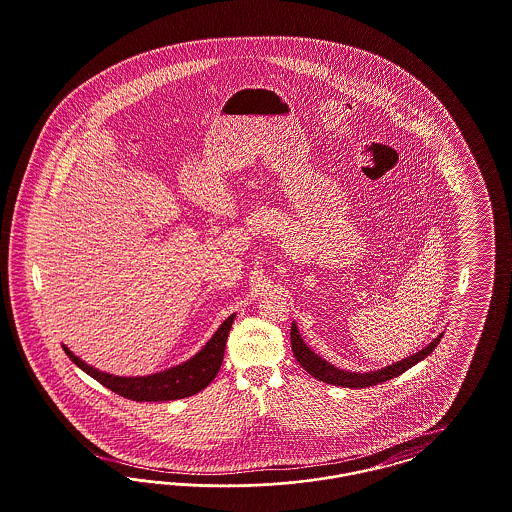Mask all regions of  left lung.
I'll list each match as a JSON object with an SVG mask.
<instances>
[{
  "mask_svg": "<svg viewBox=\"0 0 512 512\" xmlns=\"http://www.w3.org/2000/svg\"><path fill=\"white\" fill-rule=\"evenodd\" d=\"M290 336H292L293 357L297 359V363L303 366L311 376H315L317 380H322V382L332 384V386H341V388H368V386H376V384L388 382L391 378H395V376L403 374L405 370H409L416 363H420L422 359H426L438 347L439 341L443 338V334H439L436 340H432V343H428L424 349L416 351L411 357H407L403 361H397L393 365L384 366L380 370L349 372V370H341V368L330 365L328 361L318 357L315 351H311V347H307V343L301 340L295 322L292 324V334Z\"/></svg>",
  "mask_w": 512,
  "mask_h": 512,
  "instance_id": "left-lung-1",
  "label": "left lung"
}]
</instances>
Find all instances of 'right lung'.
<instances>
[{"label": "right lung", "mask_w": 512, "mask_h": 512, "mask_svg": "<svg viewBox=\"0 0 512 512\" xmlns=\"http://www.w3.org/2000/svg\"><path fill=\"white\" fill-rule=\"evenodd\" d=\"M236 315H230L219 326V330L213 334V338L203 345L199 353H195L192 359H188L182 365L172 366L169 370L155 372L149 376H113L107 372H101L94 366L86 365L82 359H78L73 351L63 345L65 353L74 365L82 368L86 374H90L99 384L115 391L132 401H172V399H184L195 395L197 391L205 390L213 378L219 374L222 359H224V347L228 340V332L232 328Z\"/></svg>", "instance_id": "obj_1"}]
</instances>
